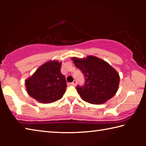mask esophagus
<instances>
[{
    "mask_svg": "<svg viewBox=\"0 0 146 146\" xmlns=\"http://www.w3.org/2000/svg\"><path fill=\"white\" fill-rule=\"evenodd\" d=\"M76 80H74L73 81V82H71V85L76 86Z\"/></svg>",
    "mask_w": 146,
    "mask_h": 146,
    "instance_id": "1",
    "label": "esophagus"
}]
</instances>
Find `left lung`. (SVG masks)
Wrapping results in <instances>:
<instances>
[{
	"mask_svg": "<svg viewBox=\"0 0 146 146\" xmlns=\"http://www.w3.org/2000/svg\"><path fill=\"white\" fill-rule=\"evenodd\" d=\"M71 59L84 75V85L76 88L82 100L92 104H101L115 95L119 85V74L108 62L94 56Z\"/></svg>",
	"mask_w": 146,
	"mask_h": 146,
	"instance_id": "8db88e82",
	"label": "left lung"
}]
</instances>
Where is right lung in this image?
Listing matches in <instances>:
<instances>
[{"label":"right lung","mask_w":146,"mask_h":146,"mask_svg":"<svg viewBox=\"0 0 146 146\" xmlns=\"http://www.w3.org/2000/svg\"><path fill=\"white\" fill-rule=\"evenodd\" d=\"M61 65L58 61L50 60L38 68L25 81L28 95L43 104L60 99L67 87L65 76L60 71Z\"/></svg>","instance_id":"right-lung-1"}]
</instances>
